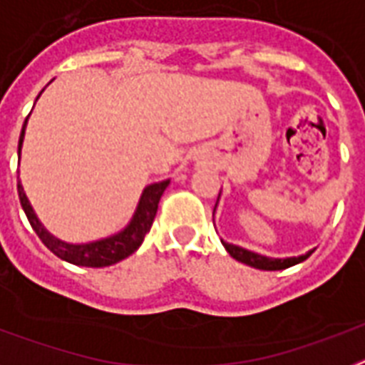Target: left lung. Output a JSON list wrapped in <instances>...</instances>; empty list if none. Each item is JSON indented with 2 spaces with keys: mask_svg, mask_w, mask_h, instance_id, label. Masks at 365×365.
Instances as JSON below:
<instances>
[{
  "mask_svg": "<svg viewBox=\"0 0 365 365\" xmlns=\"http://www.w3.org/2000/svg\"><path fill=\"white\" fill-rule=\"evenodd\" d=\"M218 199H220V193H218ZM218 201L215 205V212H217ZM224 245V250L230 253L232 257L240 261V263H245V265L253 267V269H261V271H282V269H288V267H294L302 263V261H306L309 255L313 253V250L306 251V253H302L298 257H269V255H261V253H255V251L245 250L242 245H234L228 244V242H224L220 240Z\"/></svg>",
  "mask_w": 365,
  "mask_h": 365,
  "instance_id": "1",
  "label": "left lung"
}]
</instances>
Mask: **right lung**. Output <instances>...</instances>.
Masks as SVG:
<instances>
[{
    "instance_id": "1",
    "label": "right lung",
    "mask_w": 365,
    "mask_h": 365,
    "mask_svg": "<svg viewBox=\"0 0 365 365\" xmlns=\"http://www.w3.org/2000/svg\"><path fill=\"white\" fill-rule=\"evenodd\" d=\"M26 123H29V118L24 120L23 129H21V137H19V164H21V148H23ZM168 183L170 178L168 180H162V182H155L147 185L143 190L141 197H139V203L135 207L133 217L129 218V222L120 232L110 234L106 237H100V240H93V242H83V244H71V242H66V240H59L58 236H53L52 232L46 228L44 224L40 222L38 215L34 212L29 197L24 193L21 178H19L17 182V191L19 199H21V207H23L24 215H26L29 222H31L32 230L38 234L40 240L44 242L46 247L52 251L53 255H58L59 259H63L67 263H73V265L79 267H108L114 265V263H118L121 259L129 257L131 253L139 250V245L143 244V240H145V236L150 230V226H153V220L156 217V209H158V201H160L164 190L168 187Z\"/></svg>"
}]
</instances>
